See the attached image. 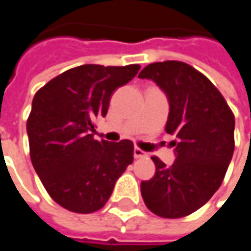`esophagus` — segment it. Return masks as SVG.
<instances>
[{
  "mask_svg": "<svg viewBox=\"0 0 251 251\" xmlns=\"http://www.w3.org/2000/svg\"><path fill=\"white\" fill-rule=\"evenodd\" d=\"M134 157H136V159H140V157H147V153H145L143 150H140V148L136 147V148H134Z\"/></svg>",
  "mask_w": 251,
  "mask_h": 251,
  "instance_id": "obj_1",
  "label": "esophagus"
}]
</instances>
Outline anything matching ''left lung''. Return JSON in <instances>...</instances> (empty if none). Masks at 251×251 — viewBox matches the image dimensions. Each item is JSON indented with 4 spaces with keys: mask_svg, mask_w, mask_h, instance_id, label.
Listing matches in <instances>:
<instances>
[{
    "mask_svg": "<svg viewBox=\"0 0 251 251\" xmlns=\"http://www.w3.org/2000/svg\"><path fill=\"white\" fill-rule=\"evenodd\" d=\"M138 77L153 80L166 92V131L178 137L173 141V166L152 156L156 173L141 182V196L157 216H187L206 204L223 182L235 148V117L211 80L189 64L153 62Z\"/></svg>",
    "mask_w": 251,
    "mask_h": 251,
    "instance_id": "left-lung-1",
    "label": "left lung"
}]
</instances>
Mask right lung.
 <instances>
[{"mask_svg": "<svg viewBox=\"0 0 251 251\" xmlns=\"http://www.w3.org/2000/svg\"><path fill=\"white\" fill-rule=\"evenodd\" d=\"M140 65H81L51 78L35 94L27 120L29 156L55 202L76 213L103 208L114 185L133 163L130 140L94 138L115 89L129 83Z\"/></svg>", "mask_w": 251, "mask_h": 251, "instance_id": "1", "label": "right lung"}]
</instances>
